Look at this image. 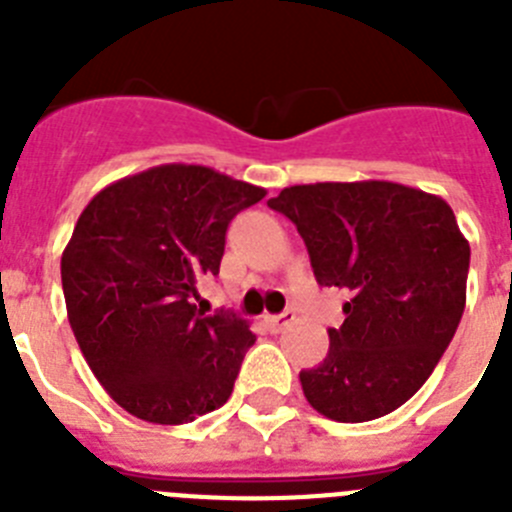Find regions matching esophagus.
Wrapping results in <instances>:
<instances>
[{
	"mask_svg": "<svg viewBox=\"0 0 512 512\" xmlns=\"http://www.w3.org/2000/svg\"><path fill=\"white\" fill-rule=\"evenodd\" d=\"M295 318H297L295 312L287 310V312H282V315H269V318H266V325H269V330L279 333V330H284L287 325L295 323Z\"/></svg>",
	"mask_w": 512,
	"mask_h": 512,
	"instance_id": "1",
	"label": "esophagus"
}]
</instances>
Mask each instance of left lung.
Masks as SVG:
<instances>
[{"mask_svg":"<svg viewBox=\"0 0 512 512\" xmlns=\"http://www.w3.org/2000/svg\"><path fill=\"white\" fill-rule=\"evenodd\" d=\"M300 230L320 287L346 289L341 328L302 392L338 423L410 400L449 348L467 305L469 241L446 200L395 182L297 184L269 200Z\"/></svg>","mask_w":512,"mask_h":512,"instance_id":"obj_1","label":"left lung"}]
</instances>
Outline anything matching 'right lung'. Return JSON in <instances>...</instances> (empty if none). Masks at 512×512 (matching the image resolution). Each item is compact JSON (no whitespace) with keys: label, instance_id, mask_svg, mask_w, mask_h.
I'll return each mask as SVG.
<instances>
[{"label":"right lung","instance_id":"1","mask_svg":"<svg viewBox=\"0 0 512 512\" xmlns=\"http://www.w3.org/2000/svg\"><path fill=\"white\" fill-rule=\"evenodd\" d=\"M266 197L210 166L161 164L92 197L61 256L76 343L107 395L135 418L182 425L225 405L256 336L197 310L235 215Z\"/></svg>","mask_w":512,"mask_h":512}]
</instances>
